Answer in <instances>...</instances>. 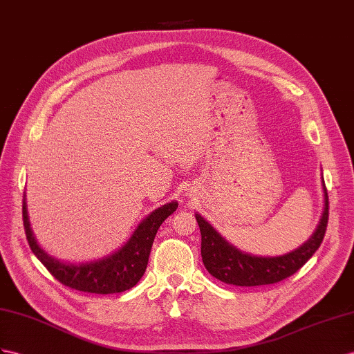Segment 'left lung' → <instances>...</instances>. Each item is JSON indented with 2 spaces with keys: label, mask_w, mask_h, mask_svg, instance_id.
<instances>
[{
  "label": "left lung",
  "mask_w": 354,
  "mask_h": 354,
  "mask_svg": "<svg viewBox=\"0 0 354 354\" xmlns=\"http://www.w3.org/2000/svg\"><path fill=\"white\" fill-rule=\"evenodd\" d=\"M322 184L323 212L314 233L302 245L281 256H257L239 250L223 238L209 221L196 212L194 215L202 234V260L207 272L225 284L241 287L274 284L293 275L313 257L324 238L329 216V201L323 179Z\"/></svg>",
  "instance_id": "8db88e82"
}]
</instances>
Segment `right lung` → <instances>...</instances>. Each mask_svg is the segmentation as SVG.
Wrapping results in <instances>:
<instances>
[{"label": "right lung", "instance_id": "1", "mask_svg": "<svg viewBox=\"0 0 354 354\" xmlns=\"http://www.w3.org/2000/svg\"><path fill=\"white\" fill-rule=\"evenodd\" d=\"M178 202L171 201L149 212L138 224L131 236L111 254L85 261H67L50 256L35 239L28 209H26V193H24L22 216L24 227L30 248L41 263L59 283L75 290L97 295H112L130 290L139 283L148 266L149 252L157 230L169 215L174 214Z\"/></svg>", "mask_w": 354, "mask_h": 354}]
</instances>
